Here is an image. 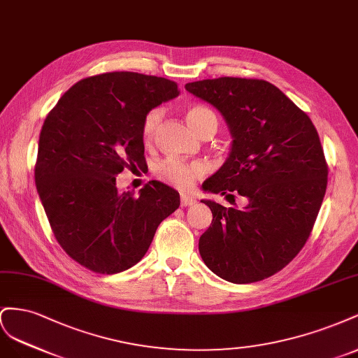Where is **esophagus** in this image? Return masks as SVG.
<instances>
[{
    "instance_id": "1",
    "label": "esophagus",
    "mask_w": 358,
    "mask_h": 358,
    "mask_svg": "<svg viewBox=\"0 0 358 358\" xmlns=\"http://www.w3.org/2000/svg\"><path fill=\"white\" fill-rule=\"evenodd\" d=\"M180 201H181L182 207H189V206H193V203L196 202V198L193 195H189V193H181Z\"/></svg>"
}]
</instances>
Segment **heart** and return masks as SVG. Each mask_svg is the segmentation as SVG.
Wrapping results in <instances>:
<instances>
[{
    "instance_id": "obj_1",
    "label": "heart",
    "mask_w": 358,
    "mask_h": 358,
    "mask_svg": "<svg viewBox=\"0 0 358 358\" xmlns=\"http://www.w3.org/2000/svg\"><path fill=\"white\" fill-rule=\"evenodd\" d=\"M186 120L189 126L199 135L202 130L206 129H217V117L214 112L203 106V105H190L186 108ZM162 118L160 109H151L147 112V115L142 121V139L144 142H150L155 136V131L159 126ZM202 172L199 163L185 162L178 159H166L160 162L156 166V176L168 182V185L178 187V189H187L193 185Z\"/></svg>"
}]
</instances>
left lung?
<instances>
[{
  "instance_id": "1",
  "label": "left lung",
  "mask_w": 358,
  "mask_h": 358,
  "mask_svg": "<svg viewBox=\"0 0 358 358\" xmlns=\"http://www.w3.org/2000/svg\"><path fill=\"white\" fill-rule=\"evenodd\" d=\"M186 90L216 108L232 135L229 157L203 190L249 199L241 210L202 201L213 220L199 238L201 258L232 283L267 279L297 257L320 213L329 166L318 131L267 80L224 76Z\"/></svg>"
}]
</instances>
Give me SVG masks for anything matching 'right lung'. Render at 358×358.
I'll use <instances>...</instances> for the list:
<instances>
[{"mask_svg":"<svg viewBox=\"0 0 358 358\" xmlns=\"http://www.w3.org/2000/svg\"><path fill=\"white\" fill-rule=\"evenodd\" d=\"M180 94L173 80L108 71L79 80L49 112L38 139L36 186L58 244L83 267L115 274L147 253L180 195L150 181L139 196L115 177L145 162L142 121Z\"/></svg>","mask_w":358,"mask_h":358,"instance_id":"right-lung-1","label":"right lung"}]
</instances>
